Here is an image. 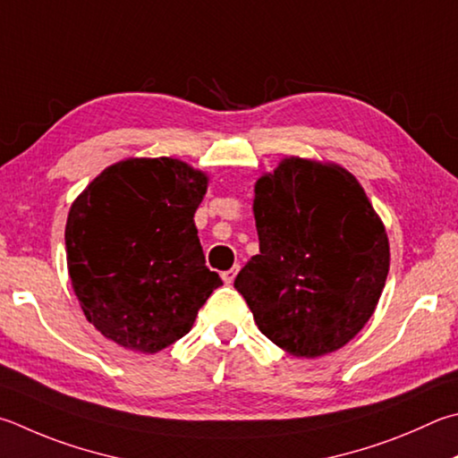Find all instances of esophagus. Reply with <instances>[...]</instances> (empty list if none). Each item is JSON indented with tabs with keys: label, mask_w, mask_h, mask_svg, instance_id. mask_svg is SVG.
Masks as SVG:
<instances>
[{
	"label": "esophagus",
	"mask_w": 458,
	"mask_h": 458,
	"mask_svg": "<svg viewBox=\"0 0 458 458\" xmlns=\"http://www.w3.org/2000/svg\"><path fill=\"white\" fill-rule=\"evenodd\" d=\"M236 274H238V266H234V268H230V270H224L222 280L226 282V284H232V282H234V278H236Z\"/></svg>",
	"instance_id": "esophagus-1"
}]
</instances>
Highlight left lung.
Masks as SVG:
<instances>
[{"label": "left lung", "mask_w": 458, "mask_h": 458, "mask_svg": "<svg viewBox=\"0 0 458 458\" xmlns=\"http://www.w3.org/2000/svg\"><path fill=\"white\" fill-rule=\"evenodd\" d=\"M260 254L234 288L266 338L296 359L338 351L377 310L388 236L367 192L335 162L282 157L254 184Z\"/></svg>", "instance_id": "1"}]
</instances>
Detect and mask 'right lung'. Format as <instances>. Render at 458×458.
Wrapping results in <instances>:
<instances>
[{
	"label": "right lung",
	"mask_w": 458,
	"mask_h": 458,
	"mask_svg": "<svg viewBox=\"0 0 458 458\" xmlns=\"http://www.w3.org/2000/svg\"><path fill=\"white\" fill-rule=\"evenodd\" d=\"M208 182L176 157H126L73 200L65 222L72 288L107 340L160 352L188 335L222 284L206 268L194 224Z\"/></svg>",
	"instance_id": "1"
}]
</instances>
